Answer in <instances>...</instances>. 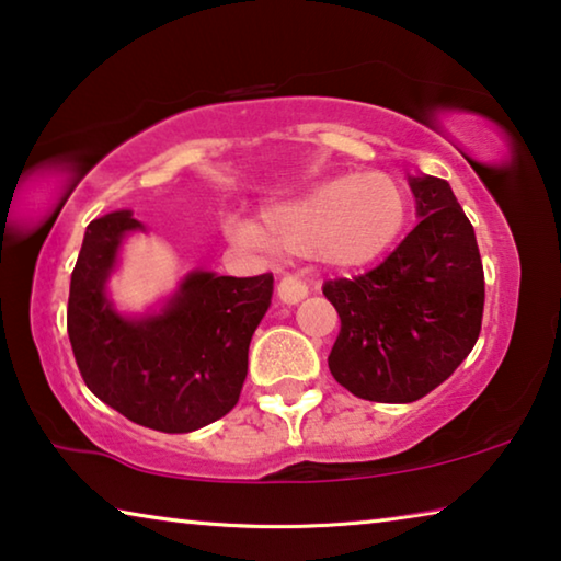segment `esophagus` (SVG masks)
<instances>
[{
  "instance_id": "34e87169",
  "label": "esophagus",
  "mask_w": 561,
  "mask_h": 561,
  "mask_svg": "<svg viewBox=\"0 0 561 561\" xmlns=\"http://www.w3.org/2000/svg\"><path fill=\"white\" fill-rule=\"evenodd\" d=\"M307 291H309L307 282L291 277V274H284L277 284V295L282 302H287V305H295V302H299V299H305Z\"/></svg>"
}]
</instances>
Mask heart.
I'll return each mask as SVG.
<instances>
[{
	"mask_svg": "<svg viewBox=\"0 0 561 561\" xmlns=\"http://www.w3.org/2000/svg\"><path fill=\"white\" fill-rule=\"evenodd\" d=\"M405 191L388 173L337 175L262 214V227L231 221V237L309 254L332 266H363L386 254L403 231Z\"/></svg>",
	"mask_w": 561,
	"mask_h": 561,
	"instance_id": "b5f03b06",
	"label": "heart"
}]
</instances>
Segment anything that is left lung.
Returning a JSON list of instances; mask_svg holds the SVG:
<instances>
[{"label": "left lung", "instance_id": "left-lung-1", "mask_svg": "<svg viewBox=\"0 0 561 561\" xmlns=\"http://www.w3.org/2000/svg\"><path fill=\"white\" fill-rule=\"evenodd\" d=\"M417 227L375 270L324 282L340 314L328 357L342 388L373 403H413L471 353L483 317V264L454 191L411 179Z\"/></svg>", "mask_w": 561, "mask_h": 561}]
</instances>
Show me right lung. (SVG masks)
<instances>
[{
	"instance_id": "obj_1",
	"label": "right lung",
	"mask_w": 561,
	"mask_h": 561,
	"mask_svg": "<svg viewBox=\"0 0 561 561\" xmlns=\"http://www.w3.org/2000/svg\"><path fill=\"white\" fill-rule=\"evenodd\" d=\"M130 211L88 224L72 270L67 334L85 386L128 421L161 433H191L239 403L249 342L272 302L274 277L196 272L156 317L128 320L111 307L105 279Z\"/></svg>"
}]
</instances>
